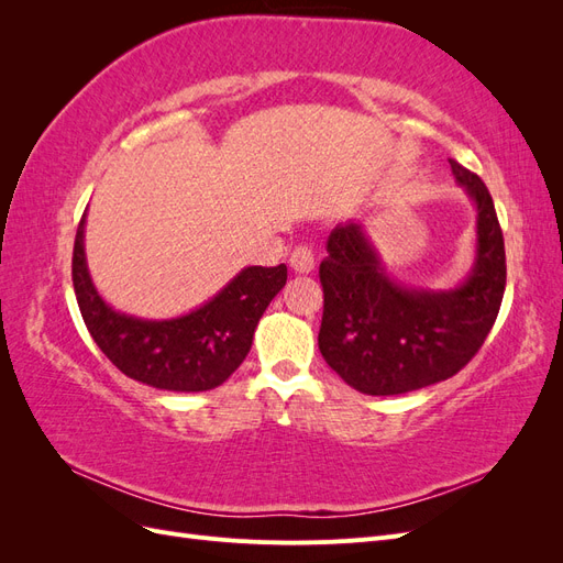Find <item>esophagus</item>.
Here are the masks:
<instances>
[{
	"label": "esophagus",
	"mask_w": 563,
	"mask_h": 563,
	"mask_svg": "<svg viewBox=\"0 0 563 563\" xmlns=\"http://www.w3.org/2000/svg\"><path fill=\"white\" fill-rule=\"evenodd\" d=\"M291 267L298 272V275H308V272L314 269V253L308 244H300L294 249Z\"/></svg>",
	"instance_id": "obj_1"
}]
</instances>
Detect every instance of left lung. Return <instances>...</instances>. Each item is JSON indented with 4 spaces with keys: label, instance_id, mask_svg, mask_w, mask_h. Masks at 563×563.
I'll list each match as a JSON object with an SVG mask.
<instances>
[{
    "label": "left lung",
    "instance_id": "obj_1",
    "mask_svg": "<svg viewBox=\"0 0 563 563\" xmlns=\"http://www.w3.org/2000/svg\"><path fill=\"white\" fill-rule=\"evenodd\" d=\"M449 162L476 211V253L463 284L434 291L389 277L360 220L329 234V255L319 265V352L364 395H404L455 376L496 323L507 279L496 207L479 176Z\"/></svg>",
    "mask_w": 563,
    "mask_h": 563
}]
</instances>
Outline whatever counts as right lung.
<instances>
[{
	"label": "right lung",
	"mask_w": 563,
	"mask_h": 563,
	"mask_svg": "<svg viewBox=\"0 0 563 563\" xmlns=\"http://www.w3.org/2000/svg\"><path fill=\"white\" fill-rule=\"evenodd\" d=\"M81 216L73 284L84 323L108 360L124 376L168 391H207L240 368L267 305L286 284V265L244 267L201 308L174 319H141L117 312L89 275Z\"/></svg>",
	"instance_id": "obj_1"
}]
</instances>
